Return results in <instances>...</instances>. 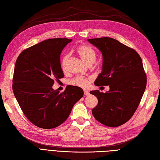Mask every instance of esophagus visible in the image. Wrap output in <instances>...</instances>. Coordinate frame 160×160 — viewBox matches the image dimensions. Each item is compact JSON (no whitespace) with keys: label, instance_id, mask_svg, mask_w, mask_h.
Returning a JSON list of instances; mask_svg holds the SVG:
<instances>
[{"label":"esophagus","instance_id":"34e87169","mask_svg":"<svg viewBox=\"0 0 160 160\" xmlns=\"http://www.w3.org/2000/svg\"><path fill=\"white\" fill-rule=\"evenodd\" d=\"M89 91H86V90H85L84 91V95L85 96H88V95H89Z\"/></svg>","mask_w":160,"mask_h":160}]
</instances>
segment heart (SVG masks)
<instances>
[{
  "instance_id": "b5f03b06",
  "label": "heart",
  "mask_w": 160,
  "mask_h": 160,
  "mask_svg": "<svg viewBox=\"0 0 160 160\" xmlns=\"http://www.w3.org/2000/svg\"><path fill=\"white\" fill-rule=\"evenodd\" d=\"M77 52L81 57V59L88 65L93 64L96 59V52L91 47L87 45H81L77 48ZM68 55H65L62 59L61 67L62 70H65L67 61L68 59ZM89 79L85 77H79L70 81L72 85L78 86L80 88H87L89 85Z\"/></svg>"
}]
</instances>
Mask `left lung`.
<instances>
[{
  "label": "left lung",
  "instance_id": "8db88e82",
  "mask_svg": "<svg viewBox=\"0 0 160 160\" xmlns=\"http://www.w3.org/2000/svg\"><path fill=\"white\" fill-rule=\"evenodd\" d=\"M102 52V71L96 86H109L105 93L99 90L90 93L98 99L92 109L96 120L108 127H118L132 117L144 93L147 77L142 60L134 49L110 37L88 40Z\"/></svg>",
  "mask_w": 160,
  "mask_h": 160
}]
</instances>
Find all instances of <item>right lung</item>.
<instances>
[{
    "label": "right lung",
    "mask_w": 160,
    "mask_h": 160,
    "mask_svg": "<svg viewBox=\"0 0 160 160\" xmlns=\"http://www.w3.org/2000/svg\"><path fill=\"white\" fill-rule=\"evenodd\" d=\"M72 39L50 38L22 51L14 66L12 90L23 113L42 129L58 127L68 118L83 96L79 87L69 85L62 93L52 85L64 77L60 56Z\"/></svg>",
    "instance_id": "1"
}]
</instances>
